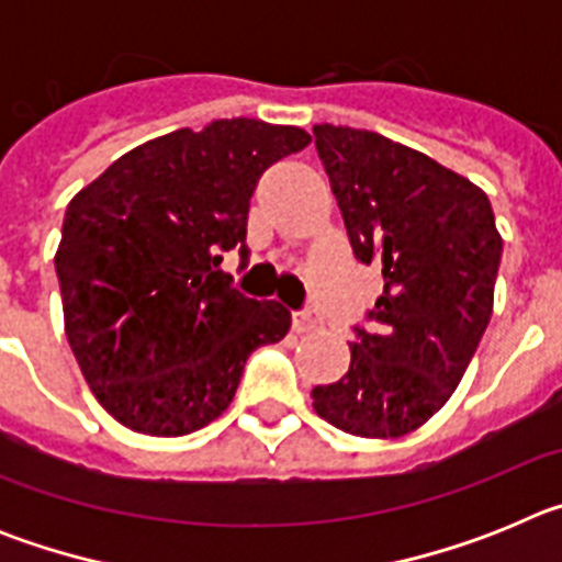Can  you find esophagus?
Segmentation results:
<instances>
[{
  "mask_svg": "<svg viewBox=\"0 0 562 562\" xmlns=\"http://www.w3.org/2000/svg\"><path fill=\"white\" fill-rule=\"evenodd\" d=\"M321 315L315 310H304V312H292V331L297 335H306V331H317L321 329Z\"/></svg>",
  "mask_w": 562,
  "mask_h": 562,
  "instance_id": "34e87169",
  "label": "esophagus"
}]
</instances>
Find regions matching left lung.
Instances as JSON below:
<instances>
[{
	"mask_svg": "<svg viewBox=\"0 0 562 562\" xmlns=\"http://www.w3.org/2000/svg\"><path fill=\"white\" fill-rule=\"evenodd\" d=\"M317 157L362 265H382L371 326H355L349 371L312 408L362 439H396L450 400L493 315L501 233L486 193L376 132L321 123Z\"/></svg>",
	"mask_w": 562,
	"mask_h": 562,
	"instance_id": "left-lung-1",
	"label": "left lung"
}]
</instances>
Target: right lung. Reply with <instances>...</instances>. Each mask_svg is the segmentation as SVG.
I'll use <instances>...</instances> for the list:
<instances>
[{
    "instance_id": "obj_1",
    "label": "right lung",
    "mask_w": 562,
    "mask_h": 562,
    "mask_svg": "<svg viewBox=\"0 0 562 562\" xmlns=\"http://www.w3.org/2000/svg\"><path fill=\"white\" fill-rule=\"evenodd\" d=\"M252 117L177 128L114 160L64 213L56 272L83 380L114 419L148 436L205 428L233 402L250 351L292 317L233 290L222 252L247 261L261 173L310 146Z\"/></svg>"
}]
</instances>
